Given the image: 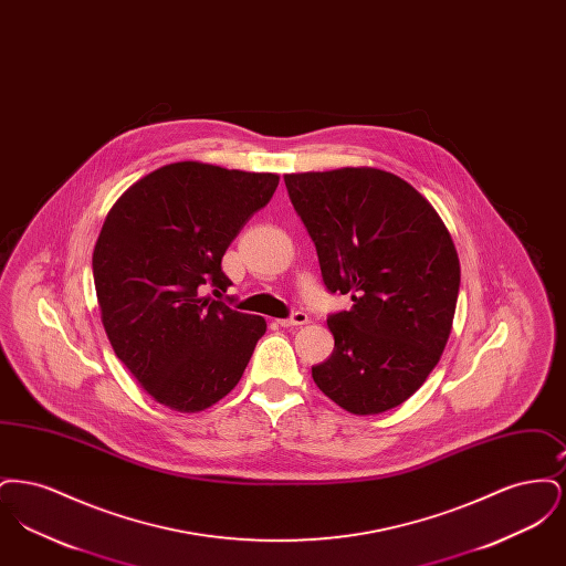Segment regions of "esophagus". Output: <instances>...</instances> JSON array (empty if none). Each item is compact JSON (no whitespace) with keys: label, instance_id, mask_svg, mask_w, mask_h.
I'll return each mask as SVG.
<instances>
[{"label":"esophagus","instance_id":"obj_1","mask_svg":"<svg viewBox=\"0 0 566 566\" xmlns=\"http://www.w3.org/2000/svg\"><path fill=\"white\" fill-rule=\"evenodd\" d=\"M307 323V314H303V312H295L293 316H289V318H282V321H277L280 326H298V324Z\"/></svg>","mask_w":566,"mask_h":566}]
</instances>
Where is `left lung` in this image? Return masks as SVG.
<instances>
[{"label":"left lung","mask_w":566,"mask_h":566,"mask_svg":"<svg viewBox=\"0 0 566 566\" xmlns=\"http://www.w3.org/2000/svg\"><path fill=\"white\" fill-rule=\"evenodd\" d=\"M318 252L328 293L352 296L331 314L333 354L312 377L356 416L407 401L448 344L458 289L457 248L431 203L399 176L344 167L284 176Z\"/></svg>","instance_id":"1"}]
</instances>
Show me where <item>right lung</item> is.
<instances>
[{"mask_svg": "<svg viewBox=\"0 0 566 566\" xmlns=\"http://www.w3.org/2000/svg\"><path fill=\"white\" fill-rule=\"evenodd\" d=\"M277 182L275 174L171 163L135 182L106 216L93 250L102 323L132 376L169 409L218 403L268 331L265 318L201 291L227 293L222 256Z\"/></svg>", "mask_w": 566, "mask_h": 566, "instance_id": "add662e5", "label": "right lung"}]
</instances>
